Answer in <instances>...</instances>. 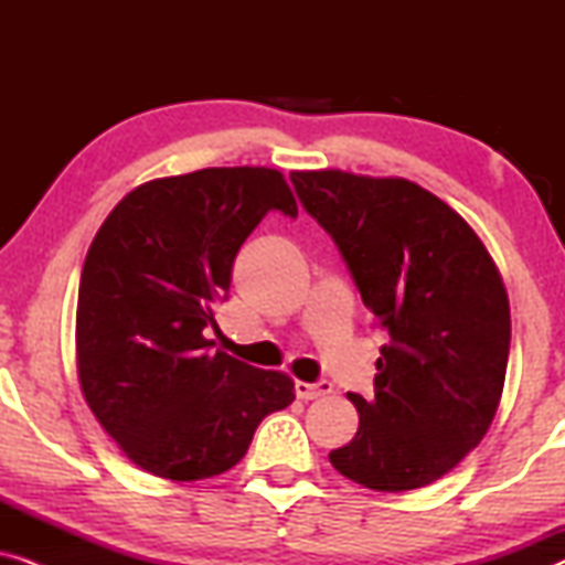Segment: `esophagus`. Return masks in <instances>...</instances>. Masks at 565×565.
I'll list each match as a JSON object with an SVG mask.
<instances>
[{
    "instance_id": "1",
    "label": "esophagus",
    "mask_w": 565,
    "mask_h": 565,
    "mask_svg": "<svg viewBox=\"0 0 565 565\" xmlns=\"http://www.w3.org/2000/svg\"><path fill=\"white\" fill-rule=\"evenodd\" d=\"M331 393V383L329 381H319V383H306V381H296V396L303 401H313L319 396H327Z\"/></svg>"
}]
</instances>
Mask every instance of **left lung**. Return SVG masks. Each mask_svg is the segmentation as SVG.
I'll use <instances>...</instances> for the list:
<instances>
[{"instance_id":"obj_1","label":"left lung","mask_w":565,"mask_h":565,"mask_svg":"<svg viewBox=\"0 0 565 565\" xmlns=\"http://www.w3.org/2000/svg\"><path fill=\"white\" fill-rule=\"evenodd\" d=\"M290 180L391 337L375 396L350 393L360 427L331 466L373 491L435 483L481 443L504 391L512 319L499 269L466 218L416 182L342 169Z\"/></svg>"}]
</instances>
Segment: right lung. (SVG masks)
Wrapping results in <instances>:
<instances>
[{"mask_svg":"<svg viewBox=\"0 0 565 565\" xmlns=\"http://www.w3.org/2000/svg\"><path fill=\"white\" fill-rule=\"evenodd\" d=\"M269 211L298 215L277 169H200L130 190L89 246L76 303L82 393L146 473L218 476L296 398L288 375L213 352L207 339L236 254Z\"/></svg>","mask_w":565,"mask_h":565,"instance_id":"obj_1","label":"right lung"}]
</instances>
